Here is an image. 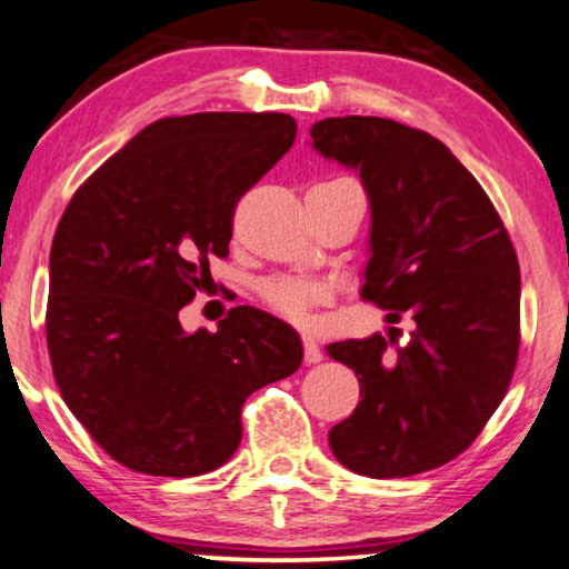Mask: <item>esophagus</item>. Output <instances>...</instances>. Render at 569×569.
Instances as JSON below:
<instances>
[{
  "label": "esophagus",
  "mask_w": 569,
  "mask_h": 569,
  "mask_svg": "<svg viewBox=\"0 0 569 569\" xmlns=\"http://www.w3.org/2000/svg\"><path fill=\"white\" fill-rule=\"evenodd\" d=\"M321 360H325V352H321L317 339L303 337V362H307V366H317Z\"/></svg>",
  "instance_id": "34e87169"
}]
</instances>
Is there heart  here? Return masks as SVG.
<instances>
[{
	"instance_id": "b5f03b06",
	"label": "heart",
	"mask_w": 569,
	"mask_h": 569,
	"mask_svg": "<svg viewBox=\"0 0 569 569\" xmlns=\"http://www.w3.org/2000/svg\"><path fill=\"white\" fill-rule=\"evenodd\" d=\"M258 293L268 309L291 321H303L311 307L325 301V288L293 276H270L258 283Z\"/></svg>"
}]
</instances>
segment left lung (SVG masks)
Masks as SVG:
<instances>
[{"label":"left lung","mask_w":569,"mask_h":569,"mask_svg":"<svg viewBox=\"0 0 569 569\" xmlns=\"http://www.w3.org/2000/svg\"><path fill=\"white\" fill-rule=\"evenodd\" d=\"M311 148L360 173L370 201L360 296L411 342L345 339L327 355L352 368L360 403L329 429L347 470L409 478L468 449L493 417L519 355L521 276L513 244L475 176L445 142L383 117H327Z\"/></svg>","instance_id":"1"}]
</instances>
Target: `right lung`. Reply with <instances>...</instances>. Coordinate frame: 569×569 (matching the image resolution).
Returning a JSON list of instances; mask_svg holds the SVG:
<instances>
[{
  "mask_svg": "<svg viewBox=\"0 0 569 569\" xmlns=\"http://www.w3.org/2000/svg\"><path fill=\"white\" fill-rule=\"evenodd\" d=\"M296 140L281 112L148 124L73 193L50 248L48 352L83 429L124 468L193 478L230 460L242 403L299 370L301 339L237 307L189 335L178 311L224 258L232 214Z\"/></svg>",
  "mask_w": 569,
  "mask_h": 569,
  "instance_id": "obj_1",
  "label": "right lung"
}]
</instances>
